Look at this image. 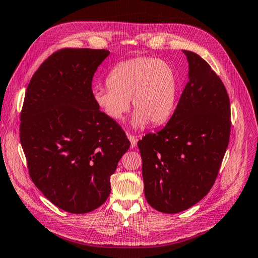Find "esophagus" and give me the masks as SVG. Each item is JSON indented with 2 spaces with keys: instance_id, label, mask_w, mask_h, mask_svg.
Segmentation results:
<instances>
[{
  "instance_id": "1",
  "label": "esophagus",
  "mask_w": 258,
  "mask_h": 258,
  "mask_svg": "<svg viewBox=\"0 0 258 258\" xmlns=\"http://www.w3.org/2000/svg\"><path fill=\"white\" fill-rule=\"evenodd\" d=\"M127 138H128V140L131 142V147H132V149H134V147L136 146V144H138V136L127 134Z\"/></svg>"
}]
</instances>
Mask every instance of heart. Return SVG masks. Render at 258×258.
I'll list each match as a JSON object with an SVG mask.
<instances>
[{
	"instance_id": "obj_1",
	"label": "heart",
	"mask_w": 258,
	"mask_h": 258,
	"mask_svg": "<svg viewBox=\"0 0 258 258\" xmlns=\"http://www.w3.org/2000/svg\"><path fill=\"white\" fill-rule=\"evenodd\" d=\"M106 87H96L92 97L100 111L113 120L122 119L130 109L135 113L132 126L162 124L171 116L177 93V76L171 64L154 57H134L109 71Z\"/></svg>"
}]
</instances>
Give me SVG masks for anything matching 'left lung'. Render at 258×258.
<instances>
[{
    "label": "left lung",
    "mask_w": 258,
    "mask_h": 258,
    "mask_svg": "<svg viewBox=\"0 0 258 258\" xmlns=\"http://www.w3.org/2000/svg\"><path fill=\"white\" fill-rule=\"evenodd\" d=\"M188 82L166 126L139 141L144 193L156 211L175 214L199 203L215 183L231 133L223 82L196 53L183 51Z\"/></svg>",
    "instance_id": "8db88e82"
}]
</instances>
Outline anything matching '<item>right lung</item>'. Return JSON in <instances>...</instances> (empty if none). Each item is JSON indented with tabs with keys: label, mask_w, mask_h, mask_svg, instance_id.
<instances>
[{
	"label": "right lung",
	"mask_w": 258,
	"mask_h": 258,
	"mask_svg": "<svg viewBox=\"0 0 258 258\" xmlns=\"http://www.w3.org/2000/svg\"><path fill=\"white\" fill-rule=\"evenodd\" d=\"M106 50L63 48L32 76L21 112L20 140L30 176L61 210L84 214L111 193V175L130 149L115 120L92 97Z\"/></svg>",
	"instance_id": "1"
}]
</instances>
